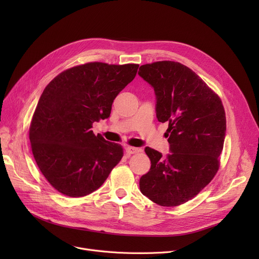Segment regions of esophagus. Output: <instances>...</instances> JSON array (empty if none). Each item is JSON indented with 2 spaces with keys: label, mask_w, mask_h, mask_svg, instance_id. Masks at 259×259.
<instances>
[{
  "label": "esophagus",
  "mask_w": 259,
  "mask_h": 259,
  "mask_svg": "<svg viewBox=\"0 0 259 259\" xmlns=\"http://www.w3.org/2000/svg\"><path fill=\"white\" fill-rule=\"evenodd\" d=\"M141 151L140 148H135V147H127L126 148V152L130 155V154H134V153H139Z\"/></svg>",
  "instance_id": "34e87169"
}]
</instances>
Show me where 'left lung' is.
<instances>
[{"mask_svg": "<svg viewBox=\"0 0 259 259\" xmlns=\"http://www.w3.org/2000/svg\"><path fill=\"white\" fill-rule=\"evenodd\" d=\"M139 74L154 89L158 121H167L166 157L145 148L151 168L140 180L141 192L162 207L196 196L214 178L226 137L221 99L194 71L171 61L146 64Z\"/></svg>", "mask_w": 259, "mask_h": 259, "instance_id": "1", "label": "left lung"}]
</instances>
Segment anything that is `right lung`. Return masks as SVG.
Returning a JSON list of instances; mask_svg holds the SVG:
<instances>
[{
    "label": "right lung",
    "mask_w": 259,
    "mask_h": 259,
    "mask_svg": "<svg viewBox=\"0 0 259 259\" xmlns=\"http://www.w3.org/2000/svg\"><path fill=\"white\" fill-rule=\"evenodd\" d=\"M139 65L87 63L54 77L38 100L29 128L32 154L49 184L70 197L98 190L122 157L120 145L91 130L110 116L116 95Z\"/></svg>",
    "instance_id": "right-lung-1"
}]
</instances>
